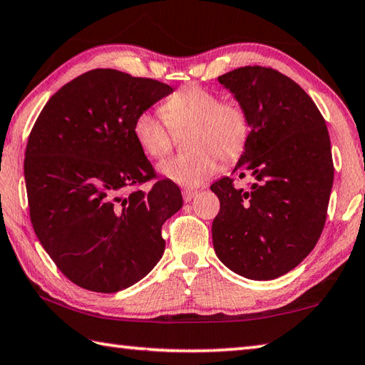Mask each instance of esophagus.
I'll use <instances>...</instances> for the list:
<instances>
[{
  "label": "esophagus",
  "mask_w": 365,
  "mask_h": 365,
  "mask_svg": "<svg viewBox=\"0 0 365 365\" xmlns=\"http://www.w3.org/2000/svg\"><path fill=\"white\" fill-rule=\"evenodd\" d=\"M195 195H197V190H194V189H184L182 190V198H184L185 203L190 202Z\"/></svg>",
  "instance_id": "esophagus-1"
}]
</instances>
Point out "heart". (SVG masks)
I'll return each instance as SVG.
<instances>
[{
    "instance_id": "heart-1",
    "label": "heart",
    "mask_w": 365,
    "mask_h": 365,
    "mask_svg": "<svg viewBox=\"0 0 365 365\" xmlns=\"http://www.w3.org/2000/svg\"><path fill=\"white\" fill-rule=\"evenodd\" d=\"M160 114L141 111L133 120V136L141 150L154 160L163 159L173 146L171 130L189 128L187 154L165 160L159 171L163 178L184 187H197L219 170V160H237L250 140L251 118L238 100L198 84L175 92L162 105Z\"/></svg>"
}]
</instances>
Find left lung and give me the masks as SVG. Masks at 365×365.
Instances as JSON below:
<instances>
[{
	"mask_svg": "<svg viewBox=\"0 0 365 365\" xmlns=\"http://www.w3.org/2000/svg\"><path fill=\"white\" fill-rule=\"evenodd\" d=\"M217 79L250 113V140L233 171L254 181L237 189L225 176L211 185L221 202L212 245L232 272L274 279L312 252L324 229L334 182L326 120L304 88L272 68Z\"/></svg>",
	"mask_w": 365,
	"mask_h": 365,
	"instance_id": "8db88e82",
	"label": "left lung"
}]
</instances>
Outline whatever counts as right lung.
Instances as JSON below:
<instances>
[{"label":"right lung","instance_id":"right-lung-1","mask_svg":"<svg viewBox=\"0 0 365 365\" xmlns=\"http://www.w3.org/2000/svg\"><path fill=\"white\" fill-rule=\"evenodd\" d=\"M173 92L149 78L92 70L46 103L25 149L30 219L41 245L74 284L118 292L165 251L162 225L182 206L133 136L141 111ZM155 179L144 192L141 183Z\"/></svg>","mask_w":365,"mask_h":365}]
</instances>
